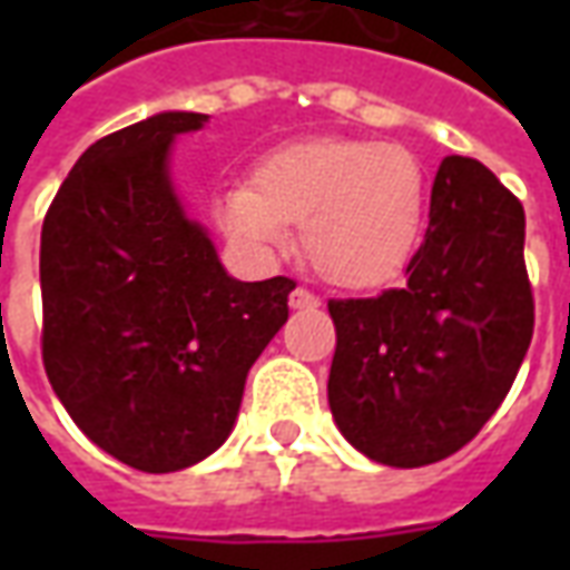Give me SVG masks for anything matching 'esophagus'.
I'll return each instance as SVG.
<instances>
[{
	"instance_id": "obj_1",
	"label": "esophagus",
	"mask_w": 570,
	"mask_h": 570,
	"mask_svg": "<svg viewBox=\"0 0 570 570\" xmlns=\"http://www.w3.org/2000/svg\"><path fill=\"white\" fill-rule=\"evenodd\" d=\"M317 305H321V298L314 296L311 289H305V286H296V289L289 293V308L311 311V308H317Z\"/></svg>"
}]
</instances>
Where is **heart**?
<instances>
[{
	"label": "heart",
	"mask_w": 570,
	"mask_h": 570,
	"mask_svg": "<svg viewBox=\"0 0 570 570\" xmlns=\"http://www.w3.org/2000/svg\"><path fill=\"white\" fill-rule=\"evenodd\" d=\"M428 200V170L406 146L311 140L265 155L253 186L219 188L210 213L225 240L253 262L284 253L289 223H302L305 256L330 284L370 289L409 265Z\"/></svg>",
	"instance_id": "obj_1"
}]
</instances>
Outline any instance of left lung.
Returning <instances> with one entry per match:
<instances>
[{
  "mask_svg": "<svg viewBox=\"0 0 570 570\" xmlns=\"http://www.w3.org/2000/svg\"><path fill=\"white\" fill-rule=\"evenodd\" d=\"M333 419L387 466L454 454L498 412L534 333L525 210L485 164L449 155L406 284L330 302Z\"/></svg>",
  "mask_w": 570,
  "mask_h": 570,
  "instance_id": "1",
  "label": "left lung"
}]
</instances>
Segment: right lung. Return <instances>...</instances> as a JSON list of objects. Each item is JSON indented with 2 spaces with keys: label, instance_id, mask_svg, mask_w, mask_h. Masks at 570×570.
Instances as JSON below:
<instances>
[{
  "label": "right lung",
  "instance_id": "1",
  "mask_svg": "<svg viewBox=\"0 0 570 570\" xmlns=\"http://www.w3.org/2000/svg\"><path fill=\"white\" fill-rule=\"evenodd\" d=\"M210 116L158 112L81 151L42 225V360L79 430L142 473L213 454L249 366L289 317V277L237 281L170 170Z\"/></svg>",
  "mask_w": 570,
  "mask_h": 570
}]
</instances>
